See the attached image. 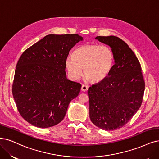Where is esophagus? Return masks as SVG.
Masks as SVG:
<instances>
[{
  "instance_id": "obj_1",
  "label": "esophagus",
  "mask_w": 159,
  "mask_h": 159,
  "mask_svg": "<svg viewBox=\"0 0 159 159\" xmlns=\"http://www.w3.org/2000/svg\"><path fill=\"white\" fill-rule=\"evenodd\" d=\"M81 89V91H84V92H85V91H87V89H88V86L86 85H82Z\"/></svg>"
}]
</instances>
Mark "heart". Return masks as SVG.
<instances>
[{
    "mask_svg": "<svg viewBox=\"0 0 159 159\" xmlns=\"http://www.w3.org/2000/svg\"><path fill=\"white\" fill-rule=\"evenodd\" d=\"M114 54L110 47L87 44L75 49L73 57L66 60V67L71 78L78 80L84 74L90 81L97 83L105 79L112 68Z\"/></svg>",
    "mask_w": 159,
    "mask_h": 159,
    "instance_id": "obj_1",
    "label": "heart"
}]
</instances>
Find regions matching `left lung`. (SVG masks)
Instances as JSON below:
<instances>
[{
    "mask_svg": "<svg viewBox=\"0 0 159 159\" xmlns=\"http://www.w3.org/2000/svg\"><path fill=\"white\" fill-rule=\"evenodd\" d=\"M95 39L112 48L115 64L107 77L87 91L89 117L101 129H118L132 118L143 101L145 81L141 64L119 37L98 36Z\"/></svg>",
    "mask_w": 159,
    "mask_h": 159,
    "instance_id": "8db88e82",
    "label": "left lung"
}]
</instances>
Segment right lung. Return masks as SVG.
<instances>
[{"label":"right lung","instance_id":"add662e5","mask_svg":"<svg viewBox=\"0 0 159 159\" xmlns=\"http://www.w3.org/2000/svg\"><path fill=\"white\" fill-rule=\"evenodd\" d=\"M82 37L46 35L22 53L16 64L12 95L17 109L27 122L46 128L61 122L69 103L81 85L66 76V60Z\"/></svg>","mask_w":159,"mask_h":159}]
</instances>
